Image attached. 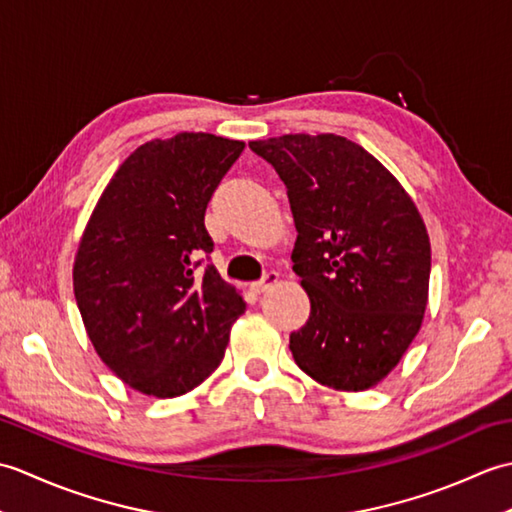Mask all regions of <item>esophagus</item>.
I'll return each instance as SVG.
<instances>
[{
	"mask_svg": "<svg viewBox=\"0 0 512 512\" xmlns=\"http://www.w3.org/2000/svg\"><path fill=\"white\" fill-rule=\"evenodd\" d=\"M277 279H279V275H277V273H273V270H270V273H266L262 279L255 281V284L250 286V288H253V290L257 292V295H259V292H266L270 286H275V284H277Z\"/></svg>",
	"mask_w": 512,
	"mask_h": 512,
	"instance_id": "1",
	"label": "esophagus"
}]
</instances>
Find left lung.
<instances>
[{"label":"left lung","mask_w":512,"mask_h":512,"mask_svg":"<svg viewBox=\"0 0 512 512\" xmlns=\"http://www.w3.org/2000/svg\"><path fill=\"white\" fill-rule=\"evenodd\" d=\"M248 147L286 184L299 233L292 270L310 297V319L290 334L292 358L321 385H376L427 308L431 246L416 204L343 136L286 134Z\"/></svg>","instance_id":"1"}]
</instances>
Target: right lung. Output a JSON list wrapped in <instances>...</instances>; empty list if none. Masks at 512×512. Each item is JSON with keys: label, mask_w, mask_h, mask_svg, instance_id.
<instances>
[{"label": "right lung", "mask_w": 512, "mask_h": 512, "mask_svg": "<svg viewBox=\"0 0 512 512\" xmlns=\"http://www.w3.org/2000/svg\"><path fill=\"white\" fill-rule=\"evenodd\" d=\"M244 143L184 132L129 156L85 228L74 297L94 350L129 387L173 398L222 363L246 301L211 264L204 213Z\"/></svg>", "instance_id": "add662e5"}]
</instances>
